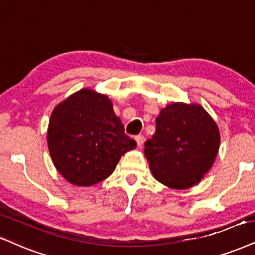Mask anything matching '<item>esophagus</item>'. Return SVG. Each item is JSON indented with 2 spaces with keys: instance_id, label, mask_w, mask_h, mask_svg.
Wrapping results in <instances>:
<instances>
[{
  "instance_id": "1",
  "label": "esophagus",
  "mask_w": 255,
  "mask_h": 255,
  "mask_svg": "<svg viewBox=\"0 0 255 255\" xmlns=\"http://www.w3.org/2000/svg\"><path fill=\"white\" fill-rule=\"evenodd\" d=\"M134 139H136L138 146H140L144 143V136H142V134H138V136H136Z\"/></svg>"
}]
</instances>
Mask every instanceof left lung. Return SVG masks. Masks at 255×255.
Wrapping results in <instances>:
<instances>
[{"mask_svg": "<svg viewBox=\"0 0 255 255\" xmlns=\"http://www.w3.org/2000/svg\"><path fill=\"white\" fill-rule=\"evenodd\" d=\"M220 146L218 125L200 105L172 103L156 118V132L144 153L157 181L175 189L197 184Z\"/></svg>", "mask_w": 255, "mask_h": 255, "instance_id": "1", "label": "left lung"}]
</instances>
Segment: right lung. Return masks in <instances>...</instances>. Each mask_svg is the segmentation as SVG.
<instances>
[{"label": "right lung", "mask_w": 255, "mask_h": 255, "mask_svg": "<svg viewBox=\"0 0 255 255\" xmlns=\"http://www.w3.org/2000/svg\"><path fill=\"white\" fill-rule=\"evenodd\" d=\"M47 142L55 168L72 184L89 187L115 171L136 147L108 97L91 90L72 94L54 109Z\"/></svg>", "instance_id": "obj_1"}]
</instances>
